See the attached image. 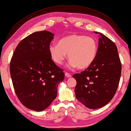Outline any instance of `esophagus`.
Returning <instances> with one entry per match:
<instances>
[{"mask_svg":"<svg viewBox=\"0 0 131 131\" xmlns=\"http://www.w3.org/2000/svg\"><path fill=\"white\" fill-rule=\"evenodd\" d=\"M65 76L67 78H71V77H72V74H70L69 73H68V72H65Z\"/></svg>","mask_w":131,"mask_h":131,"instance_id":"1","label":"esophagus"}]
</instances>
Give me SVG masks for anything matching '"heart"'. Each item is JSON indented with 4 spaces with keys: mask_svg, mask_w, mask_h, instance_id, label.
<instances>
[{
    "mask_svg": "<svg viewBox=\"0 0 131 131\" xmlns=\"http://www.w3.org/2000/svg\"><path fill=\"white\" fill-rule=\"evenodd\" d=\"M49 49L51 58L57 64H62L68 53L70 67L84 69L94 62L97 52V43L91 37L72 34L63 37L58 44L50 45Z\"/></svg>",
    "mask_w": 131,
    "mask_h": 131,
    "instance_id": "b5f03b06",
    "label": "heart"
}]
</instances>
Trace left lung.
<instances>
[{
    "mask_svg": "<svg viewBox=\"0 0 131 131\" xmlns=\"http://www.w3.org/2000/svg\"><path fill=\"white\" fill-rule=\"evenodd\" d=\"M94 62L81 73L73 74L78 101L90 109L104 106L113 99L120 82L122 64L116 45L102 34Z\"/></svg>",
    "mask_w": 131,
    "mask_h": 131,
    "instance_id": "obj_1",
    "label": "left lung"
}]
</instances>
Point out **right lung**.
Instances as JSON below:
<instances>
[{
	"label": "right lung",
	"mask_w": 131,
	"mask_h": 131,
	"mask_svg": "<svg viewBox=\"0 0 131 131\" xmlns=\"http://www.w3.org/2000/svg\"><path fill=\"white\" fill-rule=\"evenodd\" d=\"M53 34L43 30L28 35L18 43L11 62L10 74L17 96L28 109L45 110L57 97L63 70L51 58L49 46Z\"/></svg>",
	"instance_id": "1"
}]
</instances>
